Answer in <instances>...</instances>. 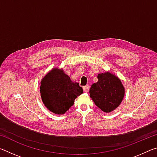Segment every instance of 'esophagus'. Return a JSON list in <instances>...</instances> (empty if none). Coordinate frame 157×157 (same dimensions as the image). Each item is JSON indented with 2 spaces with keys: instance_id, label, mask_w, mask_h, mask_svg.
Instances as JSON below:
<instances>
[{
  "instance_id": "34e87169",
  "label": "esophagus",
  "mask_w": 157,
  "mask_h": 157,
  "mask_svg": "<svg viewBox=\"0 0 157 157\" xmlns=\"http://www.w3.org/2000/svg\"><path fill=\"white\" fill-rule=\"evenodd\" d=\"M83 90H84V91L85 93L88 92L89 90V85H86V86H83Z\"/></svg>"
}]
</instances>
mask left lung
<instances>
[{
	"instance_id": "1",
	"label": "left lung",
	"mask_w": 157,
	"mask_h": 157,
	"mask_svg": "<svg viewBox=\"0 0 157 157\" xmlns=\"http://www.w3.org/2000/svg\"><path fill=\"white\" fill-rule=\"evenodd\" d=\"M98 82L91 85L90 97L95 105L106 113L111 112L121 104L124 95L123 85L110 73L98 74Z\"/></svg>"
}]
</instances>
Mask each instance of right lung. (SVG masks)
<instances>
[{"instance_id":"right-lung-1","label":"right lung","mask_w":157,"mask_h":157,"mask_svg":"<svg viewBox=\"0 0 157 157\" xmlns=\"http://www.w3.org/2000/svg\"><path fill=\"white\" fill-rule=\"evenodd\" d=\"M40 93L44 105L56 114H63L83 93L78 83L73 82L62 70L52 69L42 79Z\"/></svg>"}]
</instances>
